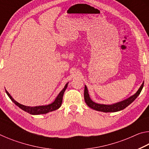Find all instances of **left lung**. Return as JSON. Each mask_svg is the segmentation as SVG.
Wrapping results in <instances>:
<instances>
[{
	"label": "left lung",
	"instance_id": "8db88e82",
	"mask_svg": "<svg viewBox=\"0 0 149 149\" xmlns=\"http://www.w3.org/2000/svg\"><path fill=\"white\" fill-rule=\"evenodd\" d=\"M143 85H144V83H143L142 85H141V87L139 90L135 93V95H133L132 97L128 98L127 99H125L123 100L122 102L116 103L114 104L111 105H107V104H100L95 103L93 101V100L90 99L89 95L88 93V90L86 86H85L84 89V99L85 101L86 102L87 106L90 108H91L92 109H94L97 111H100V112H118V111L122 110L124 109L125 108L127 107L128 105H130L131 103L134 101L135 99L137 98L139 95L140 94V93L142 90Z\"/></svg>",
	"mask_w": 149,
	"mask_h": 149
}]
</instances>
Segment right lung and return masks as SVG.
Masks as SVG:
<instances>
[{
	"instance_id": "obj_1",
	"label": "right lung",
	"mask_w": 149,
	"mask_h": 149,
	"mask_svg": "<svg viewBox=\"0 0 149 149\" xmlns=\"http://www.w3.org/2000/svg\"><path fill=\"white\" fill-rule=\"evenodd\" d=\"M68 84V83L66 84V85H65V87L64 89H63L60 92V93L58 95V97H56V99H55L54 101L52 103V104H49V105H45V106H39V107H27V106H24L23 104H19V103L16 101L13 98L11 97V95L9 94V93L6 91V94L8 95V97H10V99L12 100V101H13L14 102L15 104H16L17 107H19L21 109H22L26 112L29 113V114H33V115H37V114H47V113L49 112H52V111L56 110L57 109L61 107L62 105V98H63V95H64V93L65 90L66 89ZM6 90V89H5Z\"/></svg>"
}]
</instances>
